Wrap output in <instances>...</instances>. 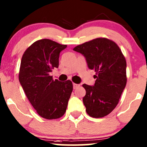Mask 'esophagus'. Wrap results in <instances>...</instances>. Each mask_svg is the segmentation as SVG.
Returning <instances> with one entry per match:
<instances>
[{"label":"esophagus","instance_id":"34e87169","mask_svg":"<svg viewBox=\"0 0 147 147\" xmlns=\"http://www.w3.org/2000/svg\"><path fill=\"white\" fill-rule=\"evenodd\" d=\"M80 85H78V84H76V83H74L73 84V87H74V89L75 90V89H76L77 87H78Z\"/></svg>","mask_w":147,"mask_h":147}]
</instances>
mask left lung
<instances>
[{
    "label": "left lung",
    "instance_id": "obj_1",
    "mask_svg": "<svg viewBox=\"0 0 147 147\" xmlns=\"http://www.w3.org/2000/svg\"><path fill=\"white\" fill-rule=\"evenodd\" d=\"M74 51L83 55L89 69L94 70L93 86L83 84L82 98L87 113L100 118L115 109L126 85V62L117 44L106 38H96L77 46Z\"/></svg>",
    "mask_w": 147,
    "mask_h": 147
}]
</instances>
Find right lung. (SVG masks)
<instances>
[{
	"instance_id": "obj_1",
	"label": "right lung",
	"mask_w": 147,
	"mask_h": 147,
	"mask_svg": "<svg viewBox=\"0 0 147 147\" xmlns=\"http://www.w3.org/2000/svg\"><path fill=\"white\" fill-rule=\"evenodd\" d=\"M48 39L34 42L21 59L19 79L23 90L38 115L47 119L65 115L72 90L71 80L60 82L49 76L59 66V56L67 48Z\"/></svg>"
}]
</instances>
